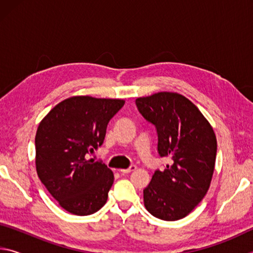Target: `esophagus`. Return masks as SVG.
Masks as SVG:
<instances>
[{
  "instance_id": "34e87169",
  "label": "esophagus",
  "mask_w": 253,
  "mask_h": 253,
  "mask_svg": "<svg viewBox=\"0 0 253 253\" xmlns=\"http://www.w3.org/2000/svg\"><path fill=\"white\" fill-rule=\"evenodd\" d=\"M137 168L135 165H131V166H129V168L128 169H121V173H123V174H127V173H131V172H134V170L136 169Z\"/></svg>"
}]
</instances>
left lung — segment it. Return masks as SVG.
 Returning <instances> with one entry per match:
<instances>
[{
	"instance_id": "obj_1",
	"label": "left lung",
	"mask_w": 253,
	"mask_h": 253,
	"mask_svg": "<svg viewBox=\"0 0 253 253\" xmlns=\"http://www.w3.org/2000/svg\"><path fill=\"white\" fill-rule=\"evenodd\" d=\"M137 109L157 132V152L172 165L156 169L144 188V204L158 219L176 221L193 211L207 194L216 157L213 128L193 102L179 93L137 98Z\"/></svg>"
}]
</instances>
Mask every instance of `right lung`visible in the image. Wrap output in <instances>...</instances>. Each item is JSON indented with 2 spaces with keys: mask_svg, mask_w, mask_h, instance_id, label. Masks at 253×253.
Here are the masks:
<instances>
[{
  "mask_svg": "<svg viewBox=\"0 0 253 253\" xmlns=\"http://www.w3.org/2000/svg\"><path fill=\"white\" fill-rule=\"evenodd\" d=\"M124 104L71 97L51 109L38 127V176L60 207L75 215H89L107 202L114 174L101 161L87 157L104 143L107 125Z\"/></svg>",
  "mask_w": 253,
  "mask_h": 253,
  "instance_id": "1",
  "label": "right lung"
}]
</instances>
